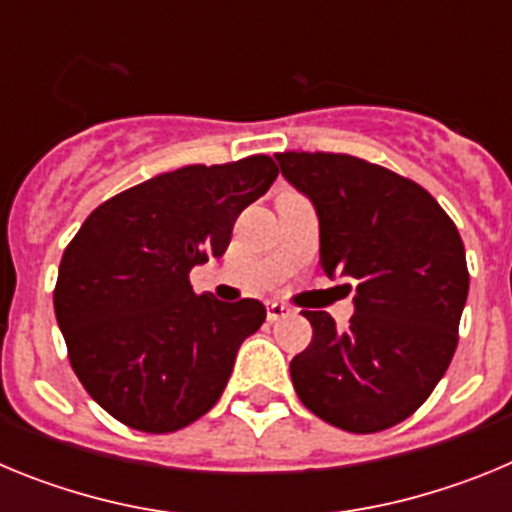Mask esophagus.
I'll list each match as a JSON object with an SVG mask.
<instances>
[{
  "mask_svg": "<svg viewBox=\"0 0 512 512\" xmlns=\"http://www.w3.org/2000/svg\"><path fill=\"white\" fill-rule=\"evenodd\" d=\"M289 307L287 305H282V302H266V318L271 320V323H274V320H279V318H284V315H289Z\"/></svg>",
  "mask_w": 512,
  "mask_h": 512,
  "instance_id": "obj_1",
  "label": "esophagus"
}]
</instances>
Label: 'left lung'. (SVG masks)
Returning <instances> with one entry per match:
<instances>
[{
    "label": "left lung",
    "instance_id": "8db88e82",
    "mask_svg": "<svg viewBox=\"0 0 512 512\" xmlns=\"http://www.w3.org/2000/svg\"><path fill=\"white\" fill-rule=\"evenodd\" d=\"M277 161L318 212L323 271L356 282L346 330L305 312L312 341L289 364L297 397L348 433L392 428L454 359L469 292L459 230L420 184L364 158L289 151Z\"/></svg>",
    "mask_w": 512,
    "mask_h": 512
}]
</instances>
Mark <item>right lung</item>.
<instances>
[{"label":"right lung","mask_w":512,"mask_h":512,"mask_svg":"<svg viewBox=\"0 0 512 512\" xmlns=\"http://www.w3.org/2000/svg\"><path fill=\"white\" fill-rule=\"evenodd\" d=\"M277 174L269 156L158 174L102 202L63 251L58 328L76 377L112 418L171 433L220 400L266 307L194 295L189 271L223 256L235 217Z\"/></svg>","instance_id":"right-lung-1"}]
</instances>
